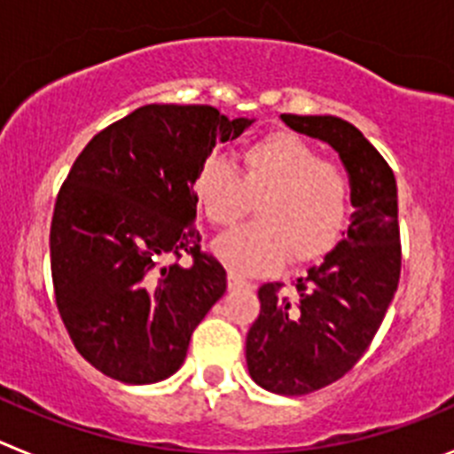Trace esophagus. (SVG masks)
Returning <instances> with one entry per match:
<instances>
[{
    "label": "esophagus",
    "mask_w": 454,
    "mask_h": 454,
    "mask_svg": "<svg viewBox=\"0 0 454 454\" xmlns=\"http://www.w3.org/2000/svg\"><path fill=\"white\" fill-rule=\"evenodd\" d=\"M227 284H230L231 291H240V288L246 291V288L252 286V284L247 282L246 277L240 275V272H236V270H230V275H227Z\"/></svg>",
    "instance_id": "obj_1"
}]
</instances>
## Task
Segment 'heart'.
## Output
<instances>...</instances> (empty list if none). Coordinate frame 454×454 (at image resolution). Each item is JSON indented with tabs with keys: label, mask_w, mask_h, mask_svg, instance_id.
I'll return each instance as SVG.
<instances>
[{
	"label": "heart",
	"mask_w": 454,
	"mask_h": 454,
	"mask_svg": "<svg viewBox=\"0 0 454 454\" xmlns=\"http://www.w3.org/2000/svg\"><path fill=\"white\" fill-rule=\"evenodd\" d=\"M192 192L208 223L231 227L256 220L215 240V254L240 275L275 270L284 259L311 262L334 247L352 208L348 172L320 159L295 134H272L240 152V172L223 156L200 166Z\"/></svg>",
	"instance_id": "obj_1"
}]
</instances>
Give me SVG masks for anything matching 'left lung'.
Returning <instances> with one entry per match:
<instances>
[{
	"label": "left lung",
	"instance_id": "left-lung-1",
	"mask_svg": "<svg viewBox=\"0 0 454 454\" xmlns=\"http://www.w3.org/2000/svg\"><path fill=\"white\" fill-rule=\"evenodd\" d=\"M282 120L339 152L355 207L346 239L298 277V298L282 295V282L259 288L262 311L247 332L252 380L279 395H307L352 371L398 288V186L384 156L355 124L334 115L284 114Z\"/></svg>",
	"mask_w": 454,
	"mask_h": 454
}]
</instances>
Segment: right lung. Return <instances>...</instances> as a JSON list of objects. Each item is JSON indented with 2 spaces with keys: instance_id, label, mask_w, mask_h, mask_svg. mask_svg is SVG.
<instances>
[{
  "instance_id": "add662e5",
  "label": "right lung",
  "mask_w": 454,
  "mask_h": 454,
  "mask_svg": "<svg viewBox=\"0 0 454 454\" xmlns=\"http://www.w3.org/2000/svg\"><path fill=\"white\" fill-rule=\"evenodd\" d=\"M250 124L207 104H147L72 163L51 218V282L72 343L106 377L152 384L177 372L227 291L223 263L200 247L192 182L215 143Z\"/></svg>"
}]
</instances>
